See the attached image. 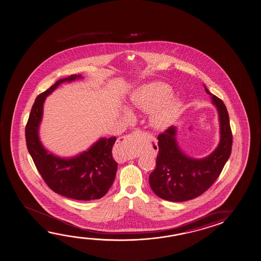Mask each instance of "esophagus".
Wrapping results in <instances>:
<instances>
[{"instance_id": "1", "label": "esophagus", "mask_w": 261, "mask_h": 261, "mask_svg": "<svg viewBox=\"0 0 261 261\" xmlns=\"http://www.w3.org/2000/svg\"><path fill=\"white\" fill-rule=\"evenodd\" d=\"M139 137H140V133H139V131H136V132H134L133 134H130L128 136H124V137H121V138H119L118 142H119V144L122 146H124L125 148L132 149L133 147V149H132V152H131V154L134 155V156H137V151L136 149H134V145H137V141L139 139ZM123 155H124V153H123Z\"/></svg>"}]
</instances>
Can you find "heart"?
I'll return each instance as SVG.
<instances>
[{
	"label": "heart",
	"instance_id": "1",
	"mask_svg": "<svg viewBox=\"0 0 261 261\" xmlns=\"http://www.w3.org/2000/svg\"><path fill=\"white\" fill-rule=\"evenodd\" d=\"M172 94V88L165 83L157 82L146 85L141 88L130 101V107L152 113V124L156 128H163L168 124L179 108V102L173 97H169ZM123 114L126 119L132 117V114L127 109H123Z\"/></svg>",
	"mask_w": 261,
	"mask_h": 261
}]
</instances>
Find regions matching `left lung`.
Returning a JSON list of instances; mask_svg holds the SVG:
<instances>
[{
  "instance_id": "left-lung-1",
  "label": "left lung",
  "mask_w": 261,
  "mask_h": 261,
  "mask_svg": "<svg viewBox=\"0 0 261 261\" xmlns=\"http://www.w3.org/2000/svg\"><path fill=\"white\" fill-rule=\"evenodd\" d=\"M204 88L218 111L220 143L212 153L196 159L181 151L177 143L176 126L172 125L158 136L156 167L149 175V184L152 192L166 201H189L200 196L219 177L230 155L232 134L229 114L222 100Z\"/></svg>"
}]
</instances>
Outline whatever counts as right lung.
Segmentation results:
<instances>
[{"mask_svg":"<svg viewBox=\"0 0 261 261\" xmlns=\"http://www.w3.org/2000/svg\"><path fill=\"white\" fill-rule=\"evenodd\" d=\"M83 79L81 74L61 79L37 96L25 128L29 152L48 187L60 195L79 201L100 199L112 186L117 163L113 158L116 137H100L88 150L75 156L60 157L45 148L40 139L43 105L60 84Z\"/></svg>","mask_w":261,"mask_h":261,"instance_id":"obj_1","label":"right lung"}]
</instances>
